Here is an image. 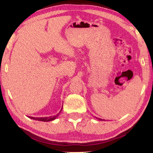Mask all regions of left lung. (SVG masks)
Returning a JSON list of instances; mask_svg holds the SVG:
<instances>
[{
  "label": "left lung",
  "instance_id": "left-lung-1",
  "mask_svg": "<svg viewBox=\"0 0 153 153\" xmlns=\"http://www.w3.org/2000/svg\"><path fill=\"white\" fill-rule=\"evenodd\" d=\"M98 120H100V121H101V120H102V119H99V118H98Z\"/></svg>",
  "mask_w": 153,
  "mask_h": 153
}]
</instances>
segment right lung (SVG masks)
I'll list each match as a JSON object with an SVG mask.
<instances>
[{
    "instance_id": "right-lung-1",
    "label": "right lung",
    "mask_w": 153,
    "mask_h": 153,
    "mask_svg": "<svg viewBox=\"0 0 153 153\" xmlns=\"http://www.w3.org/2000/svg\"><path fill=\"white\" fill-rule=\"evenodd\" d=\"M62 110V108L60 111V112H59L57 115H55L53 116V117H28L30 119H32V120H37V121H45V122H46V121H53V120H55V119L58 117V116L59 115V113H61V111Z\"/></svg>"
}]
</instances>
